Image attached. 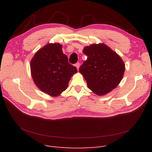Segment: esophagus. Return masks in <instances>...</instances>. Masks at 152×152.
Listing matches in <instances>:
<instances>
[{
  "label": "esophagus",
  "mask_w": 152,
  "mask_h": 152,
  "mask_svg": "<svg viewBox=\"0 0 152 152\" xmlns=\"http://www.w3.org/2000/svg\"><path fill=\"white\" fill-rule=\"evenodd\" d=\"M75 66L77 68V70H79V66H80V63H79V62H77V63H76V64H75Z\"/></svg>",
  "instance_id": "1"
}]
</instances>
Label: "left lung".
<instances>
[{"label":"left lung","instance_id":"left-lung-1","mask_svg":"<svg viewBox=\"0 0 152 152\" xmlns=\"http://www.w3.org/2000/svg\"><path fill=\"white\" fill-rule=\"evenodd\" d=\"M83 53L87 58L79 68V72L89 89L98 95H103L118 86L125 70L119 55L104 44L85 47Z\"/></svg>","mask_w":152,"mask_h":152}]
</instances>
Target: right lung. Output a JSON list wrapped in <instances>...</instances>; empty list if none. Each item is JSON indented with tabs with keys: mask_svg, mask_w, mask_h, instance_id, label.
I'll list each match as a JSON object with an SVG mask.
<instances>
[{
	"mask_svg": "<svg viewBox=\"0 0 152 152\" xmlns=\"http://www.w3.org/2000/svg\"><path fill=\"white\" fill-rule=\"evenodd\" d=\"M68 60L58 43L47 44L35 53L31 61V73L40 90L57 97L66 89L71 76L77 73Z\"/></svg>",
	"mask_w": 152,
	"mask_h": 152,
	"instance_id": "right-lung-1",
	"label": "right lung"
}]
</instances>
